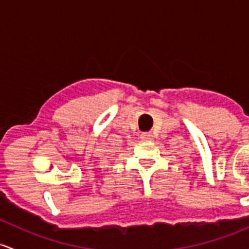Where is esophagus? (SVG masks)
<instances>
[{
    "mask_svg": "<svg viewBox=\"0 0 249 249\" xmlns=\"http://www.w3.org/2000/svg\"><path fill=\"white\" fill-rule=\"evenodd\" d=\"M140 138L143 140V141H152V140L154 139V136H153L152 133L148 132V133H142Z\"/></svg>",
    "mask_w": 249,
    "mask_h": 249,
    "instance_id": "34e87169",
    "label": "esophagus"
}]
</instances>
